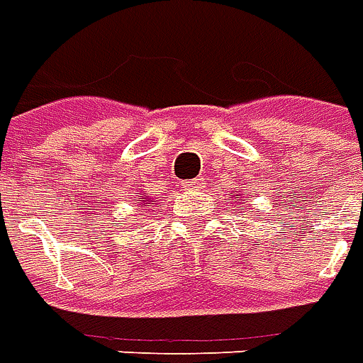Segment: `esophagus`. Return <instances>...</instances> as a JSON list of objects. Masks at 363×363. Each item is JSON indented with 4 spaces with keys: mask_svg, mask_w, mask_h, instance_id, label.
<instances>
[{
    "mask_svg": "<svg viewBox=\"0 0 363 363\" xmlns=\"http://www.w3.org/2000/svg\"><path fill=\"white\" fill-rule=\"evenodd\" d=\"M184 187H185V189H189V191H195V189H201V187H203V179H201V178H195V179H191V182H185Z\"/></svg>",
    "mask_w": 363,
    "mask_h": 363,
    "instance_id": "obj_1",
    "label": "esophagus"
}]
</instances>
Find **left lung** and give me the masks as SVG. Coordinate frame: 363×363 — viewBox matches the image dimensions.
<instances>
[{
    "label": "left lung",
    "mask_w": 363,
    "mask_h": 363,
    "mask_svg": "<svg viewBox=\"0 0 363 363\" xmlns=\"http://www.w3.org/2000/svg\"><path fill=\"white\" fill-rule=\"evenodd\" d=\"M236 199H238V197H236Z\"/></svg>",
    "instance_id": "1"
}]
</instances>
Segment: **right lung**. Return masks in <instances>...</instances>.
<instances>
[{
    "instance_id": "add662e5",
    "label": "right lung",
    "mask_w": 363,
    "mask_h": 363,
    "mask_svg": "<svg viewBox=\"0 0 363 363\" xmlns=\"http://www.w3.org/2000/svg\"><path fill=\"white\" fill-rule=\"evenodd\" d=\"M145 205H147V203H145ZM149 205H150V203H149Z\"/></svg>"
}]
</instances>
